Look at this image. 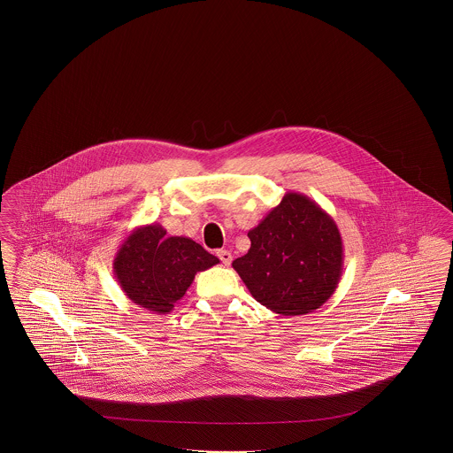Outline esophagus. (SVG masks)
<instances>
[{
  "label": "esophagus",
  "instance_id": "34e87169",
  "mask_svg": "<svg viewBox=\"0 0 453 453\" xmlns=\"http://www.w3.org/2000/svg\"><path fill=\"white\" fill-rule=\"evenodd\" d=\"M218 257H219L220 262H222L224 265H229V264L233 262V254H231L229 250H226V249L218 250Z\"/></svg>",
  "mask_w": 453,
  "mask_h": 453
}]
</instances>
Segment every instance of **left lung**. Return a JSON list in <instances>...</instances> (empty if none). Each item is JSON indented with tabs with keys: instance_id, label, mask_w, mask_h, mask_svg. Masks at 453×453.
I'll return each mask as SVG.
<instances>
[{
	"instance_id": "left-lung-1",
	"label": "left lung",
	"mask_w": 453,
	"mask_h": 453,
	"mask_svg": "<svg viewBox=\"0 0 453 453\" xmlns=\"http://www.w3.org/2000/svg\"><path fill=\"white\" fill-rule=\"evenodd\" d=\"M247 235L250 249L233 267L256 301L280 316L329 301L342 275V237L316 201L288 192Z\"/></svg>"
}]
</instances>
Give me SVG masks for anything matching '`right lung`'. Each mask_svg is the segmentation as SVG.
I'll return each instance as SVG.
<instances>
[{
  "label": "right lung",
  "mask_w": 453,
  "mask_h": 453,
  "mask_svg": "<svg viewBox=\"0 0 453 453\" xmlns=\"http://www.w3.org/2000/svg\"><path fill=\"white\" fill-rule=\"evenodd\" d=\"M219 259L182 235H165L161 224L133 229L112 261L114 277L129 301L152 314H169L197 273Z\"/></svg>",
  "instance_id": "1"
}]
</instances>
